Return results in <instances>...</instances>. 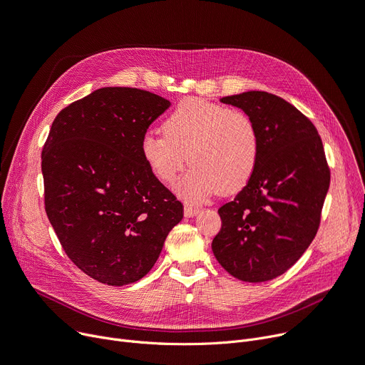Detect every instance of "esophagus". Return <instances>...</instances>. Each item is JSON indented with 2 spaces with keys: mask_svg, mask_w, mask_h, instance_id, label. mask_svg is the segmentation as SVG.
Listing matches in <instances>:
<instances>
[{
  "mask_svg": "<svg viewBox=\"0 0 365 365\" xmlns=\"http://www.w3.org/2000/svg\"><path fill=\"white\" fill-rule=\"evenodd\" d=\"M199 212H200L199 207L190 206V205H185V206H184V215H185L187 218H193V217H196Z\"/></svg>",
  "mask_w": 365,
  "mask_h": 365,
  "instance_id": "obj_1",
  "label": "esophagus"
}]
</instances>
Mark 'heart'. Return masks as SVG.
Returning a JSON list of instances; mask_svg holds the SVG:
<instances>
[{"instance_id": "obj_1", "label": "heart", "mask_w": 365, "mask_h": 365, "mask_svg": "<svg viewBox=\"0 0 365 365\" xmlns=\"http://www.w3.org/2000/svg\"><path fill=\"white\" fill-rule=\"evenodd\" d=\"M163 130L143 135V159L155 178L172 182L188 155L193 168L175 184L177 195L187 202L237 193L254 175L259 136L245 113L187 98L166 117Z\"/></svg>"}]
</instances>
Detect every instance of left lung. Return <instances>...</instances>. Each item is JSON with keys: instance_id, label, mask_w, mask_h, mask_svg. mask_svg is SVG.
Instances as JSON below:
<instances>
[{"instance_id": "1", "label": "left lung", "mask_w": 365, "mask_h": 365, "mask_svg": "<svg viewBox=\"0 0 365 365\" xmlns=\"http://www.w3.org/2000/svg\"><path fill=\"white\" fill-rule=\"evenodd\" d=\"M220 101L252 118L259 155L250 182L218 210L222 224L212 252L237 279L266 282L285 273L314 240L329 169L317 128L285 99L251 91Z\"/></svg>"}]
</instances>
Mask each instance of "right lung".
<instances>
[{
    "instance_id": "add662e5",
    "label": "right lung",
    "mask_w": 365,
    "mask_h": 365,
    "mask_svg": "<svg viewBox=\"0 0 365 365\" xmlns=\"http://www.w3.org/2000/svg\"><path fill=\"white\" fill-rule=\"evenodd\" d=\"M169 107L147 91L102 88L69 103L50 128L41 153L46 212L66 255L98 282L140 281L182 220V203L140 148Z\"/></svg>"
}]
</instances>
